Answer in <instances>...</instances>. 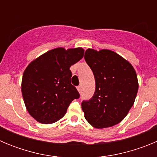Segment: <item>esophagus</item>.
Listing matches in <instances>:
<instances>
[{
	"instance_id": "obj_1",
	"label": "esophagus",
	"mask_w": 157,
	"mask_h": 157,
	"mask_svg": "<svg viewBox=\"0 0 157 157\" xmlns=\"http://www.w3.org/2000/svg\"><path fill=\"white\" fill-rule=\"evenodd\" d=\"M77 90H78V92H81V90H82V86H78L77 87Z\"/></svg>"
}]
</instances>
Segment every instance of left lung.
Segmentation results:
<instances>
[{"label":"left lung","instance_id":"left-lung-1","mask_svg":"<svg viewBox=\"0 0 157 157\" xmlns=\"http://www.w3.org/2000/svg\"><path fill=\"white\" fill-rule=\"evenodd\" d=\"M85 60L94 73V96L82 102L86 120L95 128L116 125L126 117L137 96L138 77L124 58L109 49L88 48Z\"/></svg>","mask_w":157,"mask_h":157}]
</instances>
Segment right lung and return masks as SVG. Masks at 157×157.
<instances>
[{
  "instance_id": "right-lung-1",
  "label": "right lung",
  "mask_w": 157,
  "mask_h": 157,
  "mask_svg": "<svg viewBox=\"0 0 157 157\" xmlns=\"http://www.w3.org/2000/svg\"><path fill=\"white\" fill-rule=\"evenodd\" d=\"M82 48H56L34 59L24 71L22 94L27 111L37 122L55 123L67 112L74 99L79 98L71 82V65L83 57Z\"/></svg>"
}]
</instances>
